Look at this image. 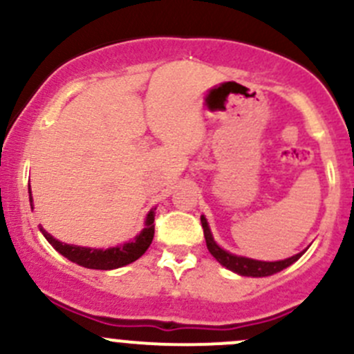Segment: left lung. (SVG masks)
Masks as SVG:
<instances>
[{
  "label": "left lung",
  "instance_id": "obj_1",
  "mask_svg": "<svg viewBox=\"0 0 354 354\" xmlns=\"http://www.w3.org/2000/svg\"><path fill=\"white\" fill-rule=\"evenodd\" d=\"M200 223H202V227H203V236H205L207 248H209V252L212 253L214 259H216L221 266L233 270V272L240 274V276H248V277L272 276V274L281 272V270L286 269V267L291 266V263H295L296 260L305 253V250H303V252L296 253V255L289 257V259L277 260V262H262V260H253V259H246V257L233 255V253L223 250L216 243V241H214L212 233H210L205 217L200 216Z\"/></svg>",
  "mask_w": 354,
  "mask_h": 354
}]
</instances>
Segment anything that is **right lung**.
<instances>
[{"label":"right lung","mask_w":354,"mask_h":354,"mask_svg":"<svg viewBox=\"0 0 354 354\" xmlns=\"http://www.w3.org/2000/svg\"><path fill=\"white\" fill-rule=\"evenodd\" d=\"M30 194V190H28ZM30 207H32V195H30ZM154 210L147 214V219H145V227L142 230V233L138 236H135L130 243H123L120 246H113L108 250H95V248H84V246H75V245H66L62 241L55 240L49 233H46L41 227L42 234H44L46 240L49 241L56 248V252L62 253L63 257H66L71 262L78 263L82 267H87V269H99V270H111L118 269V267L128 266V263L135 262L137 259H140L147 248L152 243V238H154Z\"/></svg>","instance_id":"add662e5"}]
</instances>
